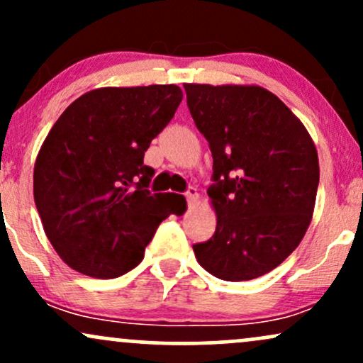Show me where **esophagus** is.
Masks as SVG:
<instances>
[{
    "mask_svg": "<svg viewBox=\"0 0 363 363\" xmlns=\"http://www.w3.org/2000/svg\"><path fill=\"white\" fill-rule=\"evenodd\" d=\"M186 198H187V203H189V205H194V203H198L199 194H198V191H196V187H189V189H187Z\"/></svg>",
    "mask_w": 363,
    "mask_h": 363,
    "instance_id": "esophagus-1",
    "label": "esophagus"
}]
</instances>
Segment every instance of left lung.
<instances>
[{"label":"left lung","instance_id":"obj_1","mask_svg":"<svg viewBox=\"0 0 363 363\" xmlns=\"http://www.w3.org/2000/svg\"><path fill=\"white\" fill-rule=\"evenodd\" d=\"M187 107L210 143L216 213L210 240L193 245L220 280L245 281L281 264L309 228L319 158L302 121L259 85L184 83Z\"/></svg>","mask_w":363,"mask_h":363}]
</instances>
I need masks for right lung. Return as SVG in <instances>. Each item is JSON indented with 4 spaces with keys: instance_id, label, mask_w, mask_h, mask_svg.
<instances>
[{
    "instance_id": "obj_1",
    "label": "right lung",
    "mask_w": 363,
    "mask_h": 363,
    "mask_svg": "<svg viewBox=\"0 0 363 363\" xmlns=\"http://www.w3.org/2000/svg\"><path fill=\"white\" fill-rule=\"evenodd\" d=\"M182 101L177 85L104 86L54 123L37 153L34 199L54 251L74 272L118 278L138 266L162 220L186 198L147 189L145 152Z\"/></svg>"
}]
</instances>
